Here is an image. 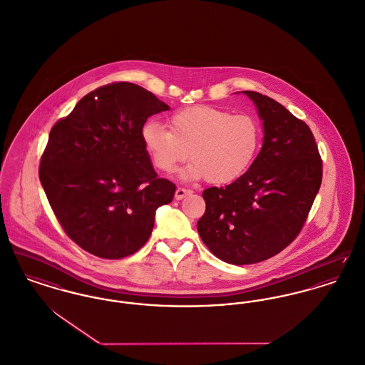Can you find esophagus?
<instances>
[{"label": "esophagus", "instance_id": "34e87169", "mask_svg": "<svg viewBox=\"0 0 365 365\" xmlns=\"http://www.w3.org/2000/svg\"><path fill=\"white\" fill-rule=\"evenodd\" d=\"M193 192L190 190V189H185V187H178L176 189V192H175V198L176 200H182L183 197H186V195H189V194H192Z\"/></svg>", "mask_w": 365, "mask_h": 365}]
</instances>
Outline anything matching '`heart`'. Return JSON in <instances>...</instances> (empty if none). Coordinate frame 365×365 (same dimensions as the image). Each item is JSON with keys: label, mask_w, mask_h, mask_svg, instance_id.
Returning a JSON list of instances; mask_svg holds the SVG:
<instances>
[{"label": "heart", "mask_w": 365, "mask_h": 365, "mask_svg": "<svg viewBox=\"0 0 365 365\" xmlns=\"http://www.w3.org/2000/svg\"><path fill=\"white\" fill-rule=\"evenodd\" d=\"M140 138L157 171L172 173L190 157L180 179L207 178L210 183L227 185L252 165L262 133L257 120L248 114L200 105L171 114L168 129L148 121Z\"/></svg>", "instance_id": "obj_1"}]
</instances>
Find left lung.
Returning <instances> with one entry per match:
<instances>
[{"label":"left lung","mask_w":365,"mask_h":365,"mask_svg":"<svg viewBox=\"0 0 365 365\" xmlns=\"http://www.w3.org/2000/svg\"><path fill=\"white\" fill-rule=\"evenodd\" d=\"M241 92L257 108L263 145L242 176L204 190L207 208L197 230L215 257L251 264L274 257L298 236L322 185V163L303 121L269 96Z\"/></svg>","instance_id":"8db88e82"}]
</instances>
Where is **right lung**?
<instances>
[{"label":"right lung","mask_w":365,"mask_h":365,"mask_svg":"<svg viewBox=\"0 0 365 365\" xmlns=\"http://www.w3.org/2000/svg\"><path fill=\"white\" fill-rule=\"evenodd\" d=\"M170 110L151 92L114 83L86 95L51 129L40 180L59 223L77 245L103 259L135 254L149 240L175 185L157 178L140 130Z\"/></svg>","instance_id":"obj_1"}]
</instances>
